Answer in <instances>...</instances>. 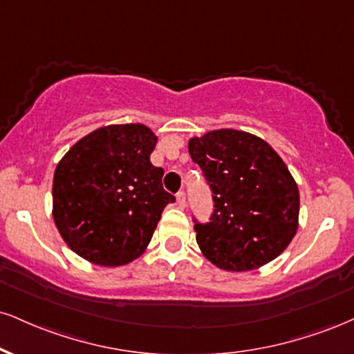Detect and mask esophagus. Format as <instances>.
Returning <instances> with one entry per match:
<instances>
[{
	"label": "esophagus",
	"mask_w": 354,
	"mask_h": 354,
	"mask_svg": "<svg viewBox=\"0 0 354 354\" xmlns=\"http://www.w3.org/2000/svg\"><path fill=\"white\" fill-rule=\"evenodd\" d=\"M176 203L180 207H185L186 206V193L185 191H180V193L176 194Z\"/></svg>",
	"instance_id": "34e87169"
}]
</instances>
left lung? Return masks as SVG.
I'll return each instance as SVG.
<instances>
[{
  "label": "left lung",
  "mask_w": 354,
  "mask_h": 354,
  "mask_svg": "<svg viewBox=\"0 0 354 354\" xmlns=\"http://www.w3.org/2000/svg\"><path fill=\"white\" fill-rule=\"evenodd\" d=\"M188 150L214 201L211 223L194 221L204 257L227 272L279 257L299 229L300 194L274 148L247 131L221 129L193 136Z\"/></svg>",
  "instance_id": "obj_1"
}]
</instances>
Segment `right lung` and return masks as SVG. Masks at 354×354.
Masks as SVG:
<instances>
[{"label":"right lung","mask_w":354,"mask_h":354,"mask_svg":"<svg viewBox=\"0 0 354 354\" xmlns=\"http://www.w3.org/2000/svg\"><path fill=\"white\" fill-rule=\"evenodd\" d=\"M156 135L142 123L107 125L80 138L54 171L53 218L85 261L125 266L145 252L166 204L163 168L151 165Z\"/></svg>","instance_id":"1"}]
</instances>
